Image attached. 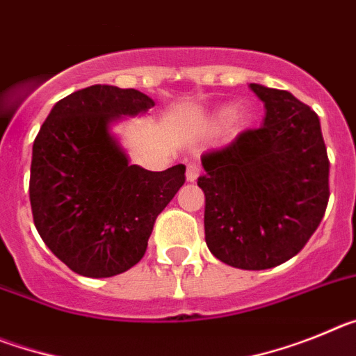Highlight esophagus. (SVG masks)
<instances>
[{
    "label": "esophagus",
    "instance_id": "esophagus-1",
    "mask_svg": "<svg viewBox=\"0 0 356 356\" xmlns=\"http://www.w3.org/2000/svg\"><path fill=\"white\" fill-rule=\"evenodd\" d=\"M200 176V165L196 162L187 163V180L194 181Z\"/></svg>",
    "mask_w": 356,
    "mask_h": 356
}]
</instances>
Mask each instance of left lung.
Instances as JSON below:
<instances>
[{"label":"left lung","mask_w":356,"mask_h":356,"mask_svg":"<svg viewBox=\"0 0 356 356\" xmlns=\"http://www.w3.org/2000/svg\"><path fill=\"white\" fill-rule=\"evenodd\" d=\"M264 102L259 128L201 155L205 238L216 259L260 271L291 260L319 226L330 160L319 118L287 90L251 83Z\"/></svg>","instance_id":"left-lung-1"}]
</instances>
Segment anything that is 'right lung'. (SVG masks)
Wrapping results in <instances>:
<instances>
[{"label": "right lung", "instance_id": "1", "mask_svg": "<svg viewBox=\"0 0 356 356\" xmlns=\"http://www.w3.org/2000/svg\"><path fill=\"white\" fill-rule=\"evenodd\" d=\"M155 105L135 89L90 85L56 103L33 143L30 203L44 244L71 271L121 275L146 253L156 217L185 181V165H130L110 135L119 115Z\"/></svg>", "mask_w": 356, "mask_h": 356}]
</instances>
